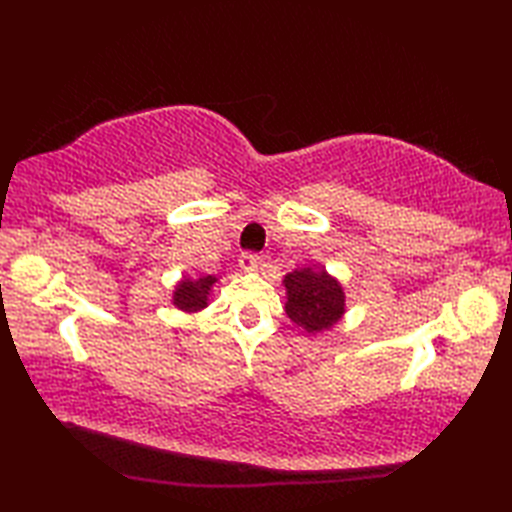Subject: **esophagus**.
<instances>
[{
    "mask_svg": "<svg viewBox=\"0 0 512 512\" xmlns=\"http://www.w3.org/2000/svg\"><path fill=\"white\" fill-rule=\"evenodd\" d=\"M259 264H262V255H257V253H244L242 257H239V266H242L246 273H253V270H257L259 268Z\"/></svg>",
    "mask_w": 512,
    "mask_h": 512,
    "instance_id": "obj_1",
    "label": "esophagus"
}]
</instances>
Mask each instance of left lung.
<instances>
[{
    "label": "left lung",
    "mask_w": 512,
    "mask_h": 512,
    "mask_svg": "<svg viewBox=\"0 0 512 512\" xmlns=\"http://www.w3.org/2000/svg\"><path fill=\"white\" fill-rule=\"evenodd\" d=\"M284 284L288 290L286 314L303 330H328L343 317V288L325 270H295V273L286 275Z\"/></svg>",
    "instance_id": "8db88e82"
}]
</instances>
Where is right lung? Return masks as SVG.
I'll return each instance as SVG.
<instances>
[{"label": "right lung", "instance_id": "right-lung-1", "mask_svg": "<svg viewBox=\"0 0 512 512\" xmlns=\"http://www.w3.org/2000/svg\"><path fill=\"white\" fill-rule=\"evenodd\" d=\"M215 284V277L206 275L200 279H184L173 292V303L184 312H195L206 306V295Z\"/></svg>", "mask_w": 512, "mask_h": 512}]
</instances>
